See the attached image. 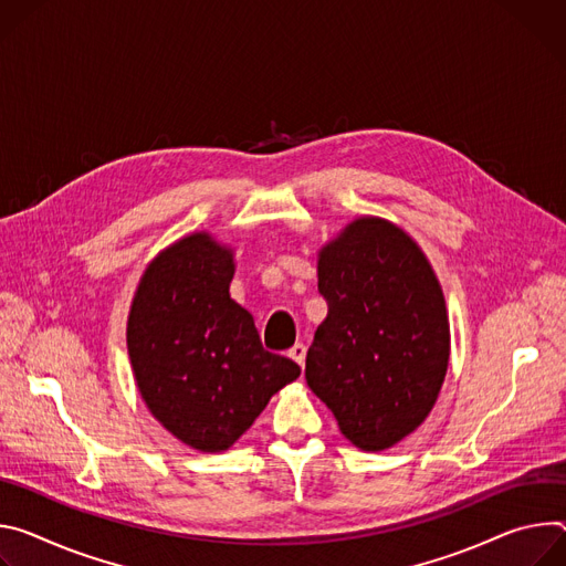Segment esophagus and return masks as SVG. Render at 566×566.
Segmentation results:
<instances>
[{"label": "esophagus", "mask_w": 566, "mask_h": 566, "mask_svg": "<svg viewBox=\"0 0 566 566\" xmlns=\"http://www.w3.org/2000/svg\"><path fill=\"white\" fill-rule=\"evenodd\" d=\"M287 355L303 368V364H305V346H303V344H294Z\"/></svg>", "instance_id": "esophagus-1"}]
</instances>
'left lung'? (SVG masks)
Masks as SVG:
<instances>
[{
	"mask_svg": "<svg viewBox=\"0 0 566 566\" xmlns=\"http://www.w3.org/2000/svg\"><path fill=\"white\" fill-rule=\"evenodd\" d=\"M328 317L305 357L307 387L366 452L409 436L431 411L450 361L443 290L396 224L359 218L319 254Z\"/></svg>",
	"mask_w": 566,
	"mask_h": 566,
	"instance_id": "left-lung-1",
	"label": "left lung"
}]
</instances>
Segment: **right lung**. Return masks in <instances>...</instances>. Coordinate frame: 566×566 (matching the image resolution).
<instances>
[{"label": "right lung", "mask_w": 566, "mask_h": 566, "mask_svg": "<svg viewBox=\"0 0 566 566\" xmlns=\"http://www.w3.org/2000/svg\"><path fill=\"white\" fill-rule=\"evenodd\" d=\"M231 251L209 233L181 238L150 263L128 319L142 398L181 443L224 452L298 364L263 348L249 312L229 296Z\"/></svg>", "instance_id": "obj_1"}]
</instances>
